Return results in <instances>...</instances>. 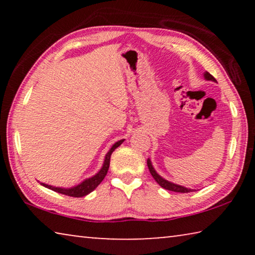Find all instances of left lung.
I'll use <instances>...</instances> for the list:
<instances>
[{"label": "left lung", "instance_id": "1", "mask_svg": "<svg viewBox=\"0 0 255 255\" xmlns=\"http://www.w3.org/2000/svg\"><path fill=\"white\" fill-rule=\"evenodd\" d=\"M205 79L208 80V81H214V82H216L215 77H214L213 75H211L210 73H208V72L205 73ZM147 166H148V170H149V172H150V174H152V176L155 179V181H156V182H157L159 185H161L162 188L166 189V190H170V191L181 192V193H188V192L193 191L192 189H188V188L181 187V185H178V184H174V183H172V182H169V181H166V180H164L163 178H161V176H159V175L156 173V171L154 170V167H153L152 163H150L149 159H147Z\"/></svg>", "mask_w": 255, "mask_h": 255}]
</instances>
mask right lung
I'll use <instances>...</instances> for the list:
<instances>
[{
    "instance_id": "1",
    "label": "right lung",
    "mask_w": 255,
    "mask_h": 255,
    "mask_svg": "<svg viewBox=\"0 0 255 255\" xmlns=\"http://www.w3.org/2000/svg\"><path fill=\"white\" fill-rule=\"evenodd\" d=\"M124 139L119 140L112 147L110 148L109 152L107 153L106 155V158H105V163H103V166L102 169L99 171V173L96 174L92 178L90 179H86L85 181H83L81 184L76 185L74 188H71V189H63V188H55V187H51V185L48 184H45V183H41L44 187L48 188L50 190H53V191H56L58 193H62V195H65V196H70V197H75V198H80V197H84L86 195H89L90 192H92L94 189H96L99 184L102 182V180L105 179V176L108 173V170H109V165H110V157H111V154L114 150L123 144Z\"/></svg>"
}]
</instances>
